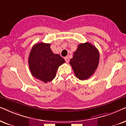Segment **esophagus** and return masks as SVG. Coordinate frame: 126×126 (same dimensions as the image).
<instances>
[{
    "label": "esophagus",
    "instance_id": "34e87169",
    "mask_svg": "<svg viewBox=\"0 0 126 126\" xmlns=\"http://www.w3.org/2000/svg\"><path fill=\"white\" fill-rule=\"evenodd\" d=\"M64 59H65V61H66V63H68V61H69V59H68V57H65Z\"/></svg>",
    "mask_w": 126,
    "mask_h": 126
}]
</instances>
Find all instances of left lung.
I'll use <instances>...</instances> for the list:
<instances>
[{
  "label": "left lung",
  "mask_w": 126,
  "mask_h": 126,
  "mask_svg": "<svg viewBox=\"0 0 126 126\" xmlns=\"http://www.w3.org/2000/svg\"><path fill=\"white\" fill-rule=\"evenodd\" d=\"M99 53L93 45L86 42L78 45L70 61L76 77L80 80L88 79L98 67Z\"/></svg>",
  "instance_id": "obj_1"
}]
</instances>
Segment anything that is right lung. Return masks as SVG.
Returning a JSON list of instances; mask_svg holds the SVG:
<instances>
[{"instance_id":"add662e5","label":"right lung","mask_w":126,"mask_h":126,"mask_svg":"<svg viewBox=\"0 0 126 126\" xmlns=\"http://www.w3.org/2000/svg\"><path fill=\"white\" fill-rule=\"evenodd\" d=\"M50 47V44H36L31 49L28 57L31 74L45 83L55 79L58 67L65 62L61 56L52 52Z\"/></svg>"}]
</instances>
